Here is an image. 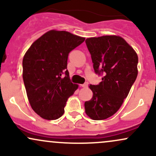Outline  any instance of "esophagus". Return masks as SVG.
I'll list each match as a JSON object with an SVG mask.
<instances>
[{"instance_id": "obj_1", "label": "esophagus", "mask_w": 156, "mask_h": 156, "mask_svg": "<svg viewBox=\"0 0 156 156\" xmlns=\"http://www.w3.org/2000/svg\"><path fill=\"white\" fill-rule=\"evenodd\" d=\"M80 87H84V88H85V87H88V83H83V84H80Z\"/></svg>"}]
</instances>
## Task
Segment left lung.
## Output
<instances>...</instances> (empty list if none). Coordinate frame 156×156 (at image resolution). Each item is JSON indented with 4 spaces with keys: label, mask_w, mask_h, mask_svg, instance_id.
I'll list each match as a JSON object with an SVG mask.
<instances>
[{
    "label": "left lung",
    "mask_w": 156,
    "mask_h": 156,
    "mask_svg": "<svg viewBox=\"0 0 156 156\" xmlns=\"http://www.w3.org/2000/svg\"><path fill=\"white\" fill-rule=\"evenodd\" d=\"M94 72L103 75L99 85H89L92 99L84 103L94 120L112 117L128 95L138 75V55L122 37L106 35L86 39Z\"/></svg>",
    "instance_id": "obj_1"
}]
</instances>
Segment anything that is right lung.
<instances>
[{"instance_id": "1", "label": "right lung", "mask_w": 156, "mask_h": 156, "mask_svg": "<svg viewBox=\"0 0 156 156\" xmlns=\"http://www.w3.org/2000/svg\"><path fill=\"white\" fill-rule=\"evenodd\" d=\"M84 40L68 31L51 30L34 41L25 53L23 81L30 105L39 117L54 120L63 115L68 98L78 88L69 78L68 55Z\"/></svg>"}]
</instances>
